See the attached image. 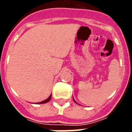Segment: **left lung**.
<instances>
[{
    "label": "left lung",
    "mask_w": 132,
    "mask_h": 132,
    "mask_svg": "<svg viewBox=\"0 0 132 132\" xmlns=\"http://www.w3.org/2000/svg\"><path fill=\"white\" fill-rule=\"evenodd\" d=\"M73 101H74V102H75V103H77V102H76V101H75V99H74V98H73Z\"/></svg>",
    "instance_id": "1"
}]
</instances>
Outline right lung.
<instances>
[{
  "mask_svg": "<svg viewBox=\"0 0 132 132\" xmlns=\"http://www.w3.org/2000/svg\"><path fill=\"white\" fill-rule=\"evenodd\" d=\"M51 98H52V94H50V96H49V97L47 98L46 99V100H45V101H42V102H38V103H36V104H44V103H46V102H48L49 101H50V99H51Z\"/></svg>",
  "mask_w": 132,
  "mask_h": 132,
  "instance_id": "1",
  "label": "right lung"
}]
</instances>
